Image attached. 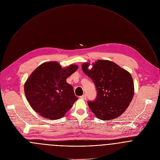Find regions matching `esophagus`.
Instances as JSON below:
<instances>
[{
	"label": "esophagus",
	"instance_id": "obj_1",
	"mask_svg": "<svg viewBox=\"0 0 160 160\" xmlns=\"http://www.w3.org/2000/svg\"><path fill=\"white\" fill-rule=\"evenodd\" d=\"M80 98L82 99H83V100H86V94H83L82 96H81L80 97Z\"/></svg>",
	"mask_w": 160,
	"mask_h": 160
}]
</instances>
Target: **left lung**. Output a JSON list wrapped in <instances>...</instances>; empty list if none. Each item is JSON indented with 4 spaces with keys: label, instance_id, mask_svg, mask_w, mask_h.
Instances as JSON below:
<instances>
[{
    "label": "left lung",
    "instance_id": "8db88e82",
    "mask_svg": "<svg viewBox=\"0 0 160 160\" xmlns=\"http://www.w3.org/2000/svg\"><path fill=\"white\" fill-rule=\"evenodd\" d=\"M84 62L82 69L94 82L97 97L88 101L91 111L99 119L108 121L120 116L131 102L134 83L131 74L116 63L108 60L98 59L92 64Z\"/></svg>",
    "mask_w": 160,
    "mask_h": 160
}]
</instances>
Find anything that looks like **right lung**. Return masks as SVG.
<instances>
[{
  "mask_svg": "<svg viewBox=\"0 0 160 160\" xmlns=\"http://www.w3.org/2000/svg\"><path fill=\"white\" fill-rule=\"evenodd\" d=\"M78 69L76 64L62 68L56 61L38 66L24 84L25 95L32 108L46 119L62 118L78 99L72 86L66 82Z\"/></svg>",
  "mask_w": 160,
  "mask_h": 160,
  "instance_id": "obj_1",
  "label": "right lung"
}]
</instances>
